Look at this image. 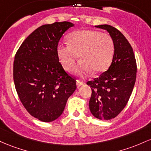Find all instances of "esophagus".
Here are the masks:
<instances>
[{"label": "esophagus", "instance_id": "obj_1", "mask_svg": "<svg viewBox=\"0 0 151 151\" xmlns=\"http://www.w3.org/2000/svg\"><path fill=\"white\" fill-rule=\"evenodd\" d=\"M84 84V82L82 81H80V80H77L76 81V85H77V87L79 88L80 86H82V85Z\"/></svg>", "mask_w": 151, "mask_h": 151}]
</instances>
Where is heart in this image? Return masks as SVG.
I'll use <instances>...</instances> for the list:
<instances>
[{
	"label": "heart",
	"mask_w": 151,
	"mask_h": 151,
	"mask_svg": "<svg viewBox=\"0 0 151 151\" xmlns=\"http://www.w3.org/2000/svg\"><path fill=\"white\" fill-rule=\"evenodd\" d=\"M115 52L113 39L107 33L96 30H80L68 36V44L59 43L57 54L62 65L70 71L78 55L81 60L76 68L79 75L104 72L112 62Z\"/></svg>",
	"instance_id": "obj_1"
}]
</instances>
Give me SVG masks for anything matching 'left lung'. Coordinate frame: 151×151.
<instances>
[{"label": "left lung", "instance_id": "obj_1", "mask_svg": "<svg viewBox=\"0 0 151 151\" xmlns=\"http://www.w3.org/2000/svg\"><path fill=\"white\" fill-rule=\"evenodd\" d=\"M96 27L111 35L115 52L108 70L87 82L92 91L89 108L96 118L108 121L116 118L128 103L136 80L137 65L131 45L119 30L110 25Z\"/></svg>", "mask_w": 151, "mask_h": 151}]
</instances>
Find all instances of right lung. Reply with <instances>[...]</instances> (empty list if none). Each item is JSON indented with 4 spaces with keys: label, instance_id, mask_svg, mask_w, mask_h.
Masks as SVG:
<instances>
[{
    "label": "right lung",
    "instance_id": "1",
    "mask_svg": "<svg viewBox=\"0 0 151 151\" xmlns=\"http://www.w3.org/2000/svg\"><path fill=\"white\" fill-rule=\"evenodd\" d=\"M70 22H55L35 29L17 50L13 81L26 111L43 122L62 114L68 98L76 89V79L59 62L57 46Z\"/></svg>",
    "mask_w": 151,
    "mask_h": 151
}]
</instances>
